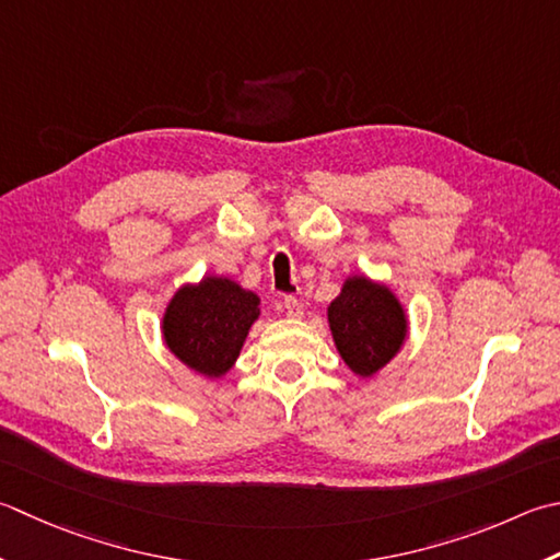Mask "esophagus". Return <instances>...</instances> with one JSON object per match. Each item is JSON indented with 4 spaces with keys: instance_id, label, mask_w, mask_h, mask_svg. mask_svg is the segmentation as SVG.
<instances>
[{
    "instance_id": "obj_1",
    "label": "esophagus",
    "mask_w": 560,
    "mask_h": 560,
    "mask_svg": "<svg viewBox=\"0 0 560 560\" xmlns=\"http://www.w3.org/2000/svg\"><path fill=\"white\" fill-rule=\"evenodd\" d=\"M281 313L289 315V317H301V315H303V308H301V303L293 299V295H283Z\"/></svg>"
}]
</instances>
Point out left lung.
Wrapping results in <instances>:
<instances>
[{"instance_id":"left-lung-1","label":"left lung","mask_w":560,"mask_h":560,"mask_svg":"<svg viewBox=\"0 0 560 560\" xmlns=\"http://www.w3.org/2000/svg\"><path fill=\"white\" fill-rule=\"evenodd\" d=\"M332 342L359 378H371L390 364L408 339V313L383 281L352 273L337 299L327 305Z\"/></svg>"}]
</instances>
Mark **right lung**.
<instances>
[{
	"instance_id": "1",
	"label": "right lung",
	"mask_w": 560,
	"mask_h": 560,
	"mask_svg": "<svg viewBox=\"0 0 560 560\" xmlns=\"http://www.w3.org/2000/svg\"><path fill=\"white\" fill-rule=\"evenodd\" d=\"M259 320V295L228 277L182 283L162 313V342L184 366L223 378Z\"/></svg>"
}]
</instances>
